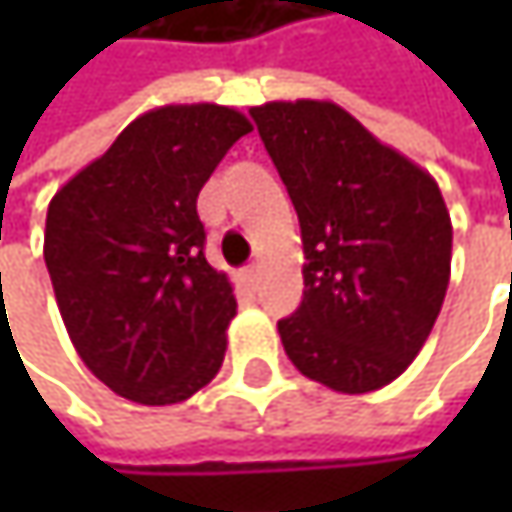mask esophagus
I'll return each mask as SVG.
<instances>
[{
    "mask_svg": "<svg viewBox=\"0 0 512 512\" xmlns=\"http://www.w3.org/2000/svg\"><path fill=\"white\" fill-rule=\"evenodd\" d=\"M243 278H246V284H249V287H257V278H260V266H257V263H249V266L243 269Z\"/></svg>",
    "mask_w": 512,
    "mask_h": 512,
    "instance_id": "obj_1",
    "label": "esophagus"
}]
</instances>
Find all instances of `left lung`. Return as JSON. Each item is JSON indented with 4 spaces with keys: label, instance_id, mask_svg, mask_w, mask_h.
Segmentation results:
<instances>
[{
    "label": "left lung",
    "instance_id": "8db88e82",
    "mask_svg": "<svg viewBox=\"0 0 512 512\" xmlns=\"http://www.w3.org/2000/svg\"><path fill=\"white\" fill-rule=\"evenodd\" d=\"M249 115L302 228L305 290L278 320L284 353L332 391H376L421 353L445 302L454 228L439 183L329 100Z\"/></svg>",
    "mask_w": 512,
    "mask_h": 512
}]
</instances>
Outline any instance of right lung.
<instances>
[{"label": "right lung", "instance_id": "right-lung-1", "mask_svg": "<svg viewBox=\"0 0 512 512\" xmlns=\"http://www.w3.org/2000/svg\"><path fill=\"white\" fill-rule=\"evenodd\" d=\"M252 133L231 106H159L50 201L44 260L67 335L115 394L168 406L222 367L234 287L204 257L198 192Z\"/></svg>", "mask_w": 512, "mask_h": 512}]
</instances>
